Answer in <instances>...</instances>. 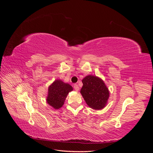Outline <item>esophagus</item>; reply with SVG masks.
Here are the masks:
<instances>
[{
    "label": "esophagus",
    "mask_w": 153,
    "mask_h": 153,
    "mask_svg": "<svg viewBox=\"0 0 153 153\" xmlns=\"http://www.w3.org/2000/svg\"><path fill=\"white\" fill-rule=\"evenodd\" d=\"M74 89H75L76 91H78V90H79V87H78L77 84H75L74 85Z\"/></svg>",
    "instance_id": "obj_1"
}]
</instances>
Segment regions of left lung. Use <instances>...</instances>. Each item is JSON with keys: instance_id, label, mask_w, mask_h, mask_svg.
<instances>
[{"instance_id": "1", "label": "left lung", "mask_w": 153, "mask_h": 153, "mask_svg": "<svg viewBox=\"0 0 153 153\" xmlns=\"http://www.w3.org/2000/svg\"><path fill=\"white\" fill-rule=\"evenodd\" d=\"M82 82L83 86L80 93L87 105L94 110L105 108L108 102L110 92L104 81L96 76L87 75Z\"/></svg>"}]
</instances>
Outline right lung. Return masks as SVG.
I'll return each mask as SVG.
<instances>
[{
    "mask_svg": "<svg viewBox=\"0 0 153 153\" xmlns=\"http://www.w3.org/2000/svg\"><path fill=\"white\" fill-rule=\"evenodd\" d=\"M73 90L71 85L60 79L55 80L48 86L47 103L55 110L61 108L69 92Z\"/></svg>",
    "mask_w": 153,
    "mask_h": 153,
    "instance_id": "1",
    "label": "right lung"
}]
</instances>
